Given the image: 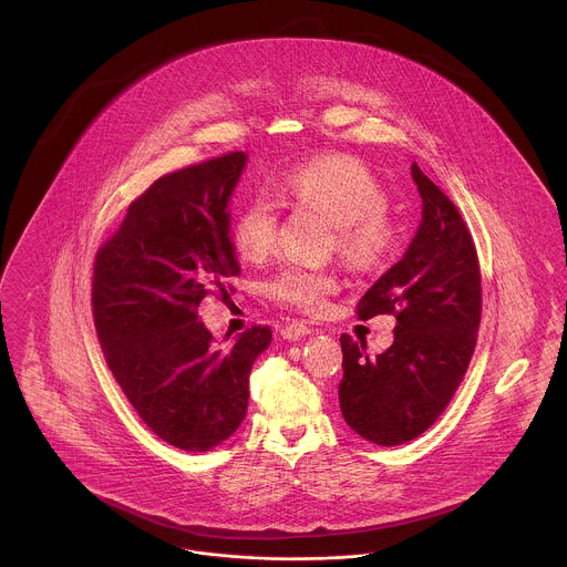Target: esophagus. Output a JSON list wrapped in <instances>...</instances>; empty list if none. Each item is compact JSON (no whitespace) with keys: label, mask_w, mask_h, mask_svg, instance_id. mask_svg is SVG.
<instances>
[{"label":"esophagus","mask_w":567,"mask_h":567,"mask_svg":"<svg viewBox=\"0 0 567 567\" xmlns=\"http://www.w3.org/2000/svg\"><path fill=\"white\" fill-rule=\"evenodd\" d=\"M313 330L307 326V323H300V321H291V323H287L285 328H282V339H287V341H298V339H302V337H307V334H311Z\"/></svg>","instance_id":"obj_1"}]
</instances>
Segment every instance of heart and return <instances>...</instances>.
I'll use <instances>...</instances> for the list:
<instances>
[{"label":"heart","mask_w":567,"mask_h":567,"mask_svg":"<svg viewBox=\"0 0 567 567\" xmlns=\"http://www.w3.org/2000/svg\"><path fill=\"white\" fill-rule=\"evenodd\" d=\"M298 206L313 208L334 224V248L354 269H377L395 248V226L386 217L389 195L368 165L350 156L307 163L282 181ZM233 244L241 258L262 262L278 246V202L256 195L233 221ZM339 287L328 269L305 262L282 265L267 282V296L302 313H321Z\"/></svg>","instance_id":"1"}]
</instances>
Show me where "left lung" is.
<instances>
[{
    "label": "left lung",
    "mask_w": 567,
    "mask_h": 567,
    "mask_svg": "<svg viewBox=\"0 0 567 567\" xmlns=\"http://www.w3.org/2000/svg\"><path fill=\"white\" fill-rule=\"evenodd\" d=\"M422 221L404 256L359 302V319L393 315V343L377 357L341 334L339 404L348 426L378 445L429 431L467 372L481 323V269L472 235L443 190L413 163Z\"/></svg>",
    "instance_id": "8db88e82"
}]
</instances>
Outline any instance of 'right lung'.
<instances>
[{
    "instance_id": "obj_1",
    "label": "right lung",
    "mask_w": 567,
    "mask_h": 567,
    "mask_svg": "<svg viewBox=\"0 0 567 567\" xmlns=\"http://www.w3.org/2000/svg\"><path fill=\"white\" fill-rule=\"evenodd\" d=\"M248 154L230 152L158 178L97 250L93 317L106 363L154 435L187 452L228 440L248 413L250 372L271 343L252 326L217 348L197 319L239 276L228 204Z\"/></svg>"
}]
</instances>
